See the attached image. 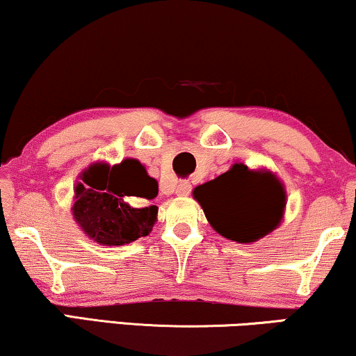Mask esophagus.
Masks as SVG:
<instances>
[{
    "label": "esophagus",
    "instance_id": "obj_1",
    "mask_svg": "<svg viewBox=\"0 0 356 356\" xmlns=\"http://www.w3.org/2000/svg\"><path fill=\"white\" fill-rule=\"evenodd\" d=\"M191 192H192L191 182H187V181H179L177 186H175V193H177V195L187 197Z\"/></svg>",
    "mask_w": 356,
    "mask_h": 356
}]
</instances>
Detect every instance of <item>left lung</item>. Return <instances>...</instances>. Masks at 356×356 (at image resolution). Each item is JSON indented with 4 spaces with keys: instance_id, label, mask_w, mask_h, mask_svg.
<instances>
[{
    "instance_id": "8db88e82",
    "label": "left lung",
    "mask_w": 356,
    "mask_h": 356,
    "mask_svg": "<svg viewBox=\"0 0 356 356\" xmlns=\"http://www.w3.org/2000/svg\"><path fill=\"white\" fill-rule=\"evenodd\" d=\"M205 217L220 235L238 243H253L281 223L286 207L282 184L271 172L235 164L213 181L195 187Z\"/></svg>"
}]
</instances>
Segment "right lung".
<instances>
[{"mask_svg": "<svg viewBox=\"0 0 356 356\" xmlns=\"http://www.w3.org/2000/svg\"><path fill=\"white\" fill-rule=\"evenodd\" d=\"M75 187L74 217L82 230L97 243L118 246L147 236L157 220V182L136 159L118 165L97 163L80 175ZM141 201L146 207H133L127 200Z\"/></svg>", "mask_w": 356, "mask_h": 356, "instance_id": "obj_1", "label": "right lung"}]
</instances>
